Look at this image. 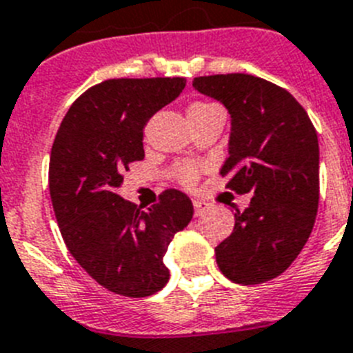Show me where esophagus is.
I'll use <instances>...</instances> for the list:
<instances>
[{
  "label": "esophagus",
  "instance_id": "34e87169",
  "mask_svg": "<svg viewBox=\"0 0 353 353\" xmlns=\"http://www.w3.org/2000/svg\"><path fill=\"white\" fill-rule=\"evenodd\" d=\"M208 208V203H204L201 199H194V210H195V215H201L204 210Z\"/></svg>",
  "mask_w": 353,
  "mask_h": 353
}]
</instances>
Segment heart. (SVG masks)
Listing matches in <instances>:
<instances>
[{
	"instance_id": "obj_1",
	"label": "heart",
	"mask_w": 353,
	"mask_h": 353,
	"mask_svg": "<svg viewBox=\"0 0 353 353\" xmlns=\"http://www.w3.org/2000/svg\"><path fill=\"white\" fill-rule=\"evenodd\" d=\"M210 103H194V105H190V109L188 111H194V109H203V108H208ZM176 177L179 179V181L183 183V185H192L194 183V179L197 177V168L194 167V165H181V167L176 168Z\"/></svg>"
}]
</instances>
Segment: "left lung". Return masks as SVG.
Masks as SVG:
<instances>
[{"label": "left lung", "mask_w": 353, "mask_h": 353, "mask_svg": "<svg viewBox=\"0 0 353 353\" xmlns=\"http://www.w3.org/2000/svg\"><path fill=\"white\" fill-rule=\"evenodd\" d=\"M199 93L230 112L232 131L221 176L236 194L235 228L215 248L222 274L242 285L282 274L309 241L319 203V145L309 114L289 91L245 73L194 79Z\"/></svg>", "instance_id": "8db88e82"}]
</instances>
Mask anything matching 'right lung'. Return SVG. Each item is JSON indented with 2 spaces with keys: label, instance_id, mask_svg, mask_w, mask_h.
Masks as SVG:
<instances>
[{
  "label": "right lung",
  "instance_id": "right-lung-1",
  "mask_svg": "<svg viewBox=\"0 0 353 353\" xmlns=\"http://www.w3.org/2000/svg\"><path fill=\"white\" fill-rule=\"evenodd\" d=\"M185 84L181 77L100 82L75 100L53 141L50 197L64 244L117 294L145 298L167 285L163 256L194 215L190 197L174 188L145 212L117 194L123 172L145 158L147 121Z\"/></svg>",
  "mask_w": 353,
  "mask_h": 353
}]
</instances>
